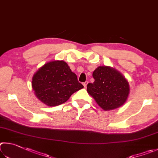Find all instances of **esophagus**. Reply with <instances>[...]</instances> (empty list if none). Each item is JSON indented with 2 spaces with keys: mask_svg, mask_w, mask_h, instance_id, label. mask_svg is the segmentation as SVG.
Instances as JSON below:
<instances>
[{
  "mask_svg": "<svg viewBox=\"0 0 158 158\" xmlns=\"http://www.w3.org/2000/svg\"><path fill=\"white\" fill-rule=\"evenodd\" d=\"M87 84H88V82H87V81L83 82V86H84L85 87H87Z\"/></svg>",
  "mask_w": 158,
  "mask_h": 158,
  "instance_id": "1",
  "label": "esophagus"
}]
</instances>
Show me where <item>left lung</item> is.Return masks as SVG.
Here are the masks:
<instances>
[{"mask_svg":"<svg viewBox=\"0 0 158 158\" xmlns=\"http://www.w3.org/2000/svg\"><path fill=\"white\" fill-rule=\"evenodd\" d=\"M93 83L87 92L105 111L118 108L126 103L130 94L128 81L119 71L108 66H100L93 72Z\"/></svg>","mask_w":158,"mask_h":158,"instance_id":"obj_1","label":"left lung"}]
</instances>
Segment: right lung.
<instances>
[{"label": "right lung", "mask_w": 158, "mask_h": 158, "mask_svg": "<svg viewBox=\"0 0 158 158\" xmlns=\"http://www.w3.org/2000/svg\"><path fill=\"white\" fill-rule=\"evenodd\" d=\"M32 87L39 100L53 107L65 103L84 87L64 61L54 60L46 63L33 75Z\"/></svg>", "instance_id": "1"}]
</instances>
